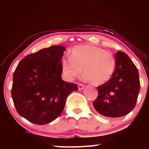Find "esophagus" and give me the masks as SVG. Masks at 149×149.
Listing matches in <instances>:
<instances>
[{"instance_id":"obj_1","label":"esophagus","mask_w":149,"mask_h":149,"mask_svg":"<svg viewBox=\"0 0 149 149\" xmlns=\"http://www.w3.org/2000/svg\"><path fill=\"white\" fill-rule=\"evenodd\" d=\"M84 85L83 84H78V89H79V90H81L84 89Z\"/></svg>"}]
</instances>
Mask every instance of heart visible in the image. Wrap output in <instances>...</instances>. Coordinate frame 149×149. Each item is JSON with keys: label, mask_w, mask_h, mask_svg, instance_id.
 I'll use <instances>...</instances> for the list:
<instances>
[{"label": "heart", "mask_w": 149, "mask_h": 149, "mask_svg": "<svg viewBox=\"0 0 149 149\" xmlns=\"http://www.w3.org/2000/svg\"><path fill=\"white\" fill-rule=\"evenodd\" d=\"M116 60L110 52L93 45H78L73 48L70 56L62 61V70L68 79L77 77L83 68L92 84H104L114 72Z\"/></svg>", "instance_id": "1"}]
</instances>
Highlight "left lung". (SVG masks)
Here are the masks:
<instances>
[{
  "label": "left lung",
  "mask_w": 149,
  "mask_h": 149,
  "mask_svg": "<svg viewBox=\"0 0 149 149\" xmlns=\"http://www.w3.org/2000/svg\"><path fill=\"white\" fill-rule=\"evenodd\" d=\"M116 67L107 82L97 87L93 106L102 116L118 118L127 115L135 107L140 81L135 65L124 52L116 54Z\"/></svg>",
  "instance_id": "8db88e82"
}]
</instances>
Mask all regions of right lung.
I'll return each instance as SVG.
<instances>
[{
	"label": "right lung",
	"mask_w": 149,
	"mask_h": 149,
	"mask_svg": "<svg viewBox=\"0 0 149 149\" xmlns=\"http://www.w3.org/2000/svg\"><path fill=\"white\" fill-rule=\"evenodd\" d=\"M65 48L54 45L24 57L13 75L12 97L17 113L29 122L44 125L61 114L77 85L62 79Z\"/></svg>",
	"instance_id": "add662e5"
}]
</instances>
